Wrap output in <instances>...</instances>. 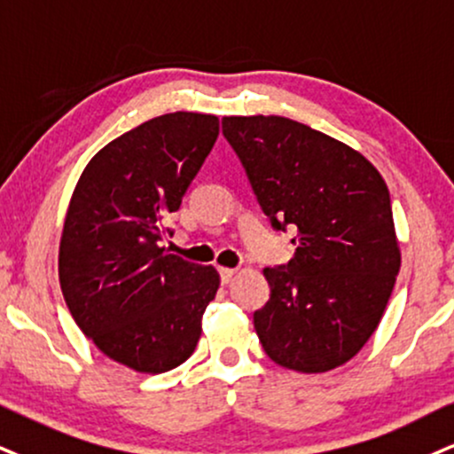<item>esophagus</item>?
<instances>
[{"label": "esophagus", "instance_id": "1", "mask_svg": "<svg viewBox=\"0 0 454 454\" xmlns=\"http://www.w3.org/2000/svg\"><path fill=\"white\" fill-rule=\"evenodd\" d=\"M218 273H221V282L229 284L238 273V270H231V267H218Z\"/></svg>", "mask_w": 454, "mask_h": 454}]
</instances>
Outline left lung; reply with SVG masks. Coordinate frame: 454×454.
Here are the masks:
<instances>
[{
	"mask_svg": "<svg viewBox=\"0 0 454 454\" xmlns=\"http://www.w3.org/2000/svg\"><path fill=\"white\" fill-rule=\"evenodd\" d=\"M223 134L271 225L296 227L288 265L262 270V349L290 371H333L372 337L400 271L387 184L360 151L288 117H223Z\"/></svg>",
	"mask_w": 454,
	"mask_h": 454,
	"instance_id": "left-lung-1",
	"label": "left lung"
}]
</instances>
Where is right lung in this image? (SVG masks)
<instances>
[{
  "instance_id": "add662e5",
  "label": "right lung",
  "mask_w": 454,
  "mask_h": 454,
  "mask_svg": "<svg viewBox=\"0 0 454 454\" xmlns=\"http://www.w3.org/2000/svg\"><path fill=\"white\" fill-rule=\"evenodd\" d=\"M218 137V117L166 114L105 145L83 168L65 216L59 279L82 333L114 362L160 374L195 351L218 284L212 265L161 248V221Z\"/></svg>"
}]
</instances>
